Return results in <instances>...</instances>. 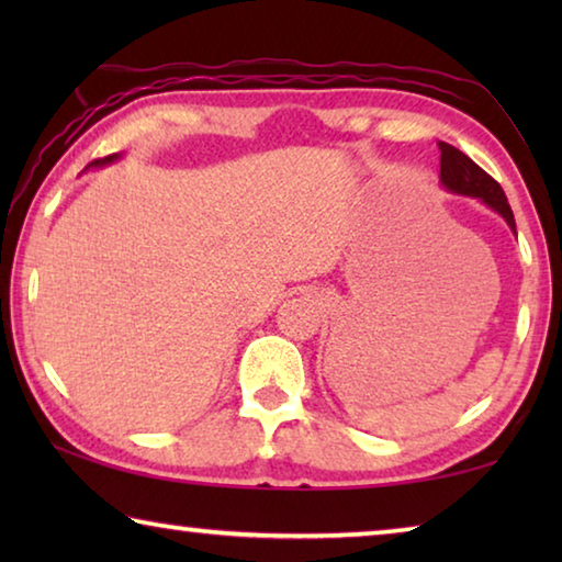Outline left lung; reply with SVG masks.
Segmentation results:
<instances>
[{
	"mask_svg": "<svg viewBox=\"0 0 562 562\" xmlns=\"http://www.w3.org/2000/svg\"><path fill=\"white\" fill-rule=\"evenodd\" d=\"M439 148H441V176H439L441 186L456 195L479 198L483 205H488L493 213H498L503 221L508 223L513 235H516V217H513L508 198L496 180H493L486 170L475 166L469 156L461 154V150L453 148L451 144H443L441 140Z\"/></svg>",
	"mask_w": 562,
	"mask_h": 562,
	"instance_id": "left-lung-1",
	"label": "left lung"
}]
</instances>
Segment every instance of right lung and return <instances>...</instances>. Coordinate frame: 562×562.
<instances>
[{
	"label": "right lung",
	"instance_id": "add662e5",
	"mask_svg": "<svg viewBox=\"0 0 562 562\" xmlns=\"http://www.w3.org/2000/svg\"><path fill=\"white\" fill-rule=\"evenodd\" d=\"M119 158H121V154H113V156H106V158H99V160H93V164H89L87 168H103V166H111V164H116Z\"/></svg>",
	"mask_w": 562,
	"mask_h": 562
}]
</instances>
